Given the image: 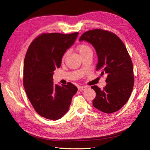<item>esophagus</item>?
Segmentation results:
<instances>
[{"instance_id": "obj_1", "label": "esophagus", "mask_w": 150, "mask_h": 150, "mask_svg": "<svg viewBox=\"0 0 150 150\" xmlns=\"http://www.w3.org/2000/svg\"><path fill=\"white\" fill-rule=\"evenodd\" d=\"M86 89H87V87H86V86H80L78 88V89L80 91H83L84 90H86Z\"/></svg>"}]
</instances>
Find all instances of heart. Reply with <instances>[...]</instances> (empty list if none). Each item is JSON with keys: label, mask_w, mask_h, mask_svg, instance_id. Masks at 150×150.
I'll return each instance as SVG.
<instances>
[{"label": "heart", "mask_w": 150, "mask_h": 150, "mask_svg": "<svg viewBox=\"0 0 150 150\" xmlns=\"http://www.w3.org/2000/svg\"><path fill=\"white\" fill-rule=\"evenodd\" d=\"M77 50L80 53V55H83L84 54H86L87 52H92V50L91 49V47H89V45H87L86 44H81L80 45L78 48H77ZM67 56V53H65L63 55V59H64V57H66Z\"/></svg>", "instance_id": "heart-1"}]
</instances>
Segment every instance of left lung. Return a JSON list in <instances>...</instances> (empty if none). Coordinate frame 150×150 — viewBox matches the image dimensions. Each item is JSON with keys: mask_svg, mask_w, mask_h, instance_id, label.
Returning a JSON list of instances; mask_svg holds the SVG:
<instances>
[{"mask_svg": "<svg viewBox=\"0 0 150 150\" xmlns=\"http://www.w3.org/2000/svg\"><path fill=\"white\" fill-rule=\"evenodd\" d=\"M79 40L94 47L98 57L96 70L106 75L103 89L91 87L96 94L93 106L106 113L117 112L129 100L134 83L132 63L124 44L115 33L101 29L83 33Z\"/></svg>", "mask_w": 150, "mask_h": 150, "instance_id": "obj_1", "label": "left lung"}]
</instances>
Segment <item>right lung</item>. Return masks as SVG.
Instances as JSON below:
<instances>
[{"label":"right lung","mask_w":150,"mask_h":150,"mask_svg":"<svg viewBox=\"0 0 150 150\" xmlns=\"http://www.w3.org/2000/svg\"><path fill=\"white\" fill-rule=\"evenodd\" d=\"M78 35V32L43 33L29 46L24 60L23 86L29 101L41 117L52 120L63 117L77 91L70 82L54 85L52 76Z\"/></svg>","instance_id":"add662e5"}]
</instances>
